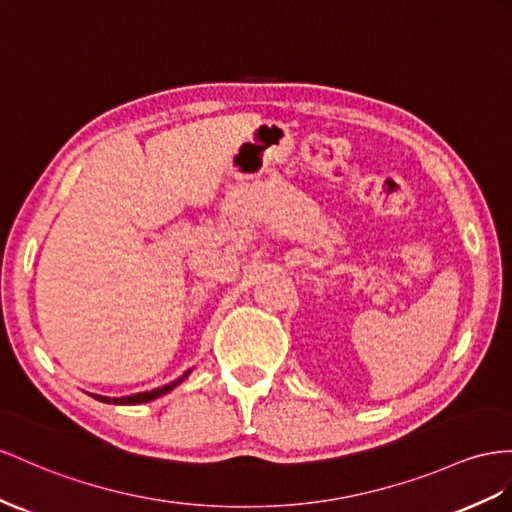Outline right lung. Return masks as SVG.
I'll list each match as a JSON object with an SVG mask.
<instances>
[{"label": "right lung", "mask_w": 512, "mask_h": 512, "mask_svg": "<svg viewBox=\"0 0 512 512\" xmlns=\"http://www.w3.org/2000/svg\"><path fill=\"white\" fill-rule=\"evenodd\" d=\"M186 376H188V372L183 374V378H186ZM183 378H179V381L170 383V385H164V387H160V389L134 393V396H127V398H108V396H93V398H97V400H101V402H108V404H142V402H149V400H155V398L164 396V393H168L170 389L177 387V385L183 381Z\"/></svg>", "instance_id": "right-lung-1"}]
</instances>
